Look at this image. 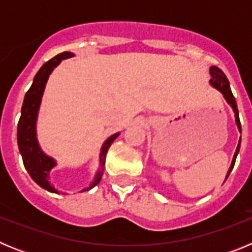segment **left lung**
I'll return each mask as SVG.
<instances>
[{
  "instance_id": "left-lung-1",
  "label": "left lung",
  "mask_w": 252,
  "mask_h": 252,
  "mask_svg": "<svg viewBox=\"0 0 252 252\" xmlns=\"http://www.w3.org/2000/svg\"><path fill=\"white\" fill-rule=\"evenodd\" d=\"M209 73H211V77H212V79L209 81V83L212 84L213 87H215L216 90H218L220 92L223 94L224 99L227 101V103L230 104L231 107H232L233 112H235V120H236V125H237V127H239V131L241 132V122H240V119H239V110H237V104H236V99L235 97H233L232 92H231V87H230V83H228V79H227V77L224 75V73L222 72L221 69L217 68V66H211L209 68ZM240 145H241V139H240L239 141V145H237V149H236V153L235 155H233V159H232V164H231L230 169H228V171H227V177L226 179L228 178V175H230L231 170H232L233 165H235V161H236V157H237V154H239V150H240Z\"/></svg>"
}]
</instances>
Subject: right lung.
<instances>
[{
  "label": "right lung",
  "instance_id": "obj_1",
  "mask_svg": "<svg viewBox=\"0 0 252 252\" xmlns=\"http://www.w3.org/2000/svg\"><path fill=\"white\" fill-rule=\"evenodd\" d=\"M72 57V53L64 51L62 54H58L53 59L48 60L39 69V72L36 73V75L34 78V82L31 84L30 90L25 94V98H24V103H22L21 108V117H20V121L17 124V144H19V150L22 157L24 165H25L26 170L29 171V174H30V177L32 178L35 183L39 184L41 188L46 189L48 192L51 193H58L57 189L51 186L50 182H49L50 170L57 165V162H55V160L53 158L48 157L40 149L36 137V120L49 75L54 70L55 66L58 64H60L62 60L68 59V58ZM119 135L120 132L113 133L112 136H110L104 141L101 149V154H99V165H101V169L97 171V174H95L92 184L88 188L83 189L82 192L90 190V189H92L93 187H95L99 183L102 174H103L106 154L108 151V149H110L111 144L115 141V139Z\"/></svg>",
  "mask_w": 252,
  "mask_h": 252
}]
</instances>
